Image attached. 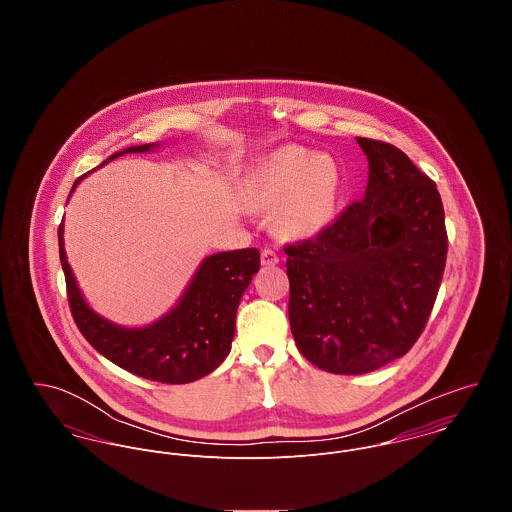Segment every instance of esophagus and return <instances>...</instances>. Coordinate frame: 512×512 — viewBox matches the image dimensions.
<instances>
[{"instance_id":"1","label":"esophagus","mask_w":512,"mask_h":512,"mask_svg":"<svg viewBox=\"0 0 512 512\" xmlns=\"http://www.w3.org/2000/svg\"><path fill=\"white\" fill-rule=\"evenodd\" d=\"M260 260H262V266H276V264L280 262V256H278V252H276V250H272V248H264V250H262Z\"/></svg>"}]
</instances>
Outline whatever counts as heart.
I'll return each instance as SVG.
<instances>
[{"label":"heart","instance_id":"heart-1","mask_svg":"<svg viewBox=\"0 0 512 512\" xmlns=\"http://www.w3.org/2000/svg\"><path fill=\"white\" fill-rule=\"evenodd\" d=\"M343 187L339 163L327 153L282 146L260 157L242 185L252 213H272L278 238L303 242L319 236L337 215Z\"/></svg>","mask_w":512,"mask_h":512}]
</instances>
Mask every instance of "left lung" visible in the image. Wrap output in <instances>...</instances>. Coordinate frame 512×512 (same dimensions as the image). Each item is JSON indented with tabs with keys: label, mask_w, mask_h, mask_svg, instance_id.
<instances>
[{
	"label": "left lung",
	"mask_w": 512,
	"mask_h": 512,
	"mask_svg": "<svg viewBox=\"0 0 512 512\" xmlns=\"http://www.w3.org/2000/svg\"><path fill=\"white\" fill-rule=\"evenodd\" d=\"M357 142L368 159L363 201L317 238L286 246L295 345L333 374L372 372L412 349L447 256L436 183L398 147Z\"/></svg>",
	"instance_id": "1"
}]
</instances>
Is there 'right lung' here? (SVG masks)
Segmentation results:
<instances>
[{
	"label": "right lung",
	"mask_w": 512,
	"mask_h": 512,
	"mask_svg": "<svg viewBox=\"0 0 512 512\" xmlns=\"http://www.w3.org/2000/svg\"><path fill=\"white\" fill-rule=\"evenodd\" d=\"M157 147L159 142L126 147L102 165L124 153H147ZM82 177L74 181L71 195ZM63 232L65 224L61 222L59 256L74 323L100 355L132 374L165 384L195 382L211 374L228 357L240 297L260 270L256 248L207 256L179 301L165 315L144 327H124L102 317L86 303L67 260Z\"/></svg>",
	"instance_id": "right-lung-1"
}]
</instances>
